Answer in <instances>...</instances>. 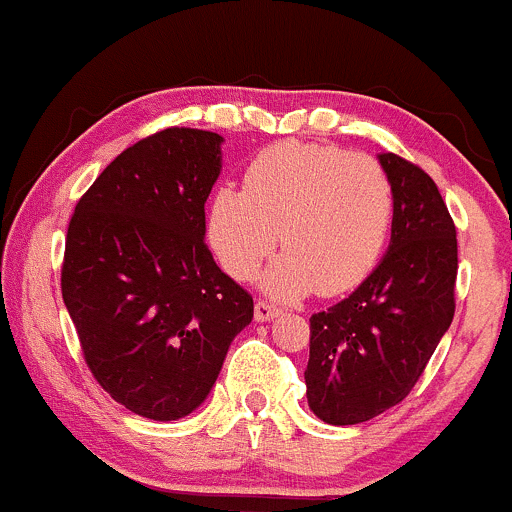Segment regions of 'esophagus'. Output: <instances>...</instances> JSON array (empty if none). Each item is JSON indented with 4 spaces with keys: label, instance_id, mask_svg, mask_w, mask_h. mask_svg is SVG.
Wrapping results in <instances>:
<instances>
[{
    "label": "esophagus",
    "instance_id": "esophagus-1",
    "mask_svg": "<svg viewBox=\"0 0 512 512\" xmlns=\"http://www.w3.org/2000/svg\"><path fill=\"white\" fill-rule=\"evenodd\" d=\"M279 311L274 309L272 304H267V301H257L255 304V321H260V324H265V321H270L277 316Z\"/></svg>",
    "mask_w": 512,
    "mask_h": 512
}]
</instances>
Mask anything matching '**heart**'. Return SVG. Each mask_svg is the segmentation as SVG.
Here are the masks:
<instances>
[{"label": "heart", "mask_w": 512, "mask_h": 512, "mask_svg": "<svg viewBox=\"0 0 512 512\" xmlns=\"http://www.w3.org/2000/svg\"><path fill=\"white\" fill-rule=\"evenodd\" d=\"M395 213L387 171L368 154L279 142L247 166L245 191L215 188L206 235L220 267L235 279L257 272L279 245L260 284L279 301L314 289L324 297L358 287L385 250Z\"/></svg>", "instance_id": "heart-1"}]
</instances>
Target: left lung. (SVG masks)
I'll return each instance as SVG.
<instances>
[{
    "label": "left lung",
    "instance_id": "obj_1",
    "mask_svg": "<svg viewBox=\"0 0 512 512\" xmlns=\"http://www.w3.org/2000/svg\"><path fill=\"white\" fill-rule=\"evenodd\" d=\"M395 193L390 245L351 297L311 316L309 410L346 427L410 395L454 319L456 228L437 184L397 154H378Z\"/></svg>",
    "mask_w": 512,
    "mask_h": 512
}]
</instances>
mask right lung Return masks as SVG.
<instances>
[{
    "instance_id": "1",
    "label": "right lung",
    "mask_w": 512,
    "mask_h": 512,
    "mask_svg": "<svg viewBox=\"0 0 512 512\" xmlns=\"http://www.w3.org/2000/svg\"><path fill=\"white\" fill-rule=\"evenodd\" d=\"M225 139L171 127L125 149L68 225L61 292L88 368L139 417L206 402L252 297L206 247V201Z\"/></svg>"
}]
</instances>
